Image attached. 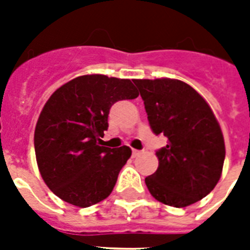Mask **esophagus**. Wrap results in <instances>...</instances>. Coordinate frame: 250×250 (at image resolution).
<instances>
[{
    "label": "esophagus",
    "instance_id": "1",
    "mask_svg": "<svg viewBox=\"0 0 250 250\" xmlns=\"http://www.w3.org/2000/svg\"><path fill=\"white\" fill-rule=\"evenodd\" d=\"M141 150H136V149H133L132 150V157H137V156H140L141 154Z\"/></svg>",
    "mask_w": 250,
    "mask_h": 250
}]
</instances>
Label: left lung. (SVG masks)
<instances>
[{
    "label": "left lung",
    "instance_id": "1",
    "mask_svg": "<svg viewBox=\"0 0 250 250\" xmlns=\"http://www.w3.org/2000/svg\"><path fill=\"white\" fill-rule=\"evenodd\" d=\"M154 135L167 145L156 152L160 165L145 178L153 197L184 208L201 200L221 179L226 149L221 127L208 102L175 79L133 80Z\"/></svg>",
    "mask_w": 250,
    "mask_h": 250
}]
</instances>
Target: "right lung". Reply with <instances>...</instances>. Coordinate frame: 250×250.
Returning <instances> with one entry per match:
<instances>
[{"mask_svg":"<svg viewBox=\"0 0 250 250\" xmlns=\"http://www.w3.org/2000/svg\"><path fill=\"white\" fill-rule=\"evenodd\" d=\"M139 92L129 79L84 75L54 92L35 129V153L49 189L63 201L88 208L113 190L131 149L100 146L111 106Z\"/></svg>","mask_w":250,"mask_h":250,"instance_id":"obj_1","label":"right lung"}]
</instances>
